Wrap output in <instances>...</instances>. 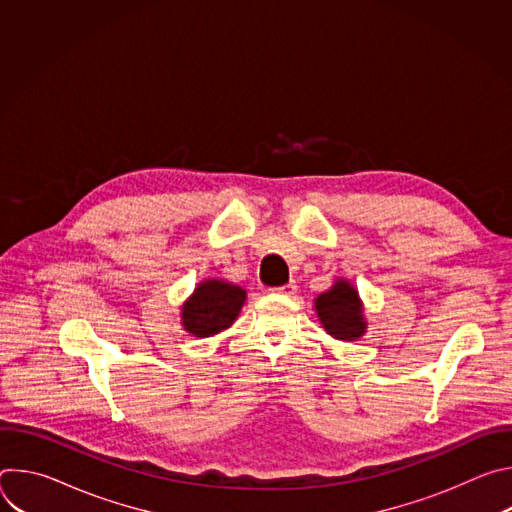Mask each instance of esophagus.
I'll list each match as a JSON object with an SVG mask.
<instances>
[{"instance_id":"esophagus-1","label":"esophagus","mask_w":512,"mask_h":512,"mask_svg":"<svg viewBox=\"0 0 512 512\" xmlns=\"http://www.w3.org/2000/svg\"><path fill=\"white\" fill-rule=\"evenodd\" d=\"M273 291H275V294H281V296H294L296 291H298V285H296V281H289V283H285L281 287H275Z\"/></svg>"}]
</instances>
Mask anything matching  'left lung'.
I'll use <instances>...</instances> for the list:
<instances>
[{
  "instance_id": "1",
  "label": "left lung",
  "mask_w": 512,
  "mask_h": 512,
  "mask_svg": "<svg viewBox=\"0 0 512 512\" xmlns=\"http://www.w3.org/2000/svg\"><path fill=\"white\" fill-rule=\"evenodd\" d=\"M314 310L326 334L336 340L352 342L367 332L369 324L358 289L344 277H336L330 289L314 298Z\"/></svg>"
}]
</instances>
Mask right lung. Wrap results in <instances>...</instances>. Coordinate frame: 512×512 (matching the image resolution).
Returning <instances> with one entry per match:
<instances>
[{
  "mask_svg": "<svg viewBox=\"0 0 512 512\" xmlns=\"http://www.w3.org/2000/svg\"><path fill=\"white\" fill-rule=\"evenodd\" d=\"M247 291L231 281L202 279L180 308L182 328L196 338H210L231 328L241 314Z\"/></svg>",
  "mask_w": 512,
  "mask_h": 512,
  "instance_id": "obj_1",
  "label": "right lung"
}]
</instances>
